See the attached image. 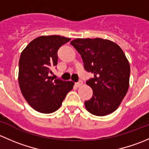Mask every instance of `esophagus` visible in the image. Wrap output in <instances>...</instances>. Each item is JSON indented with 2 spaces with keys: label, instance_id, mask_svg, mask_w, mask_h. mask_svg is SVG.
Listing matches in <instances>:
<instances>
[{
  "label": "esophagus",
  "instance_id": "34e87169",
  "mask_svg": "<svg viewBox=\"0 0 149 149\" xmlns=\"http://www.w3.org/2000/svg\"><path fill=\"white\" fill-rule=\"evenodd\" d=\"M82 84H83V81H79L78 83H76L75 85H76L77 87H79V86H81Z\"/></svg>",
  "mask_w": 149,
  "mask_h": 149
}]
</instances>
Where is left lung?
Wrapping results in <instances>:
<instances>
[{
    "mask_svg": "<svg viewBox=\"0 0 149 149\" xmlns=\"http://www.w3.org/2000/svg\"><path fill=\"white\" fill-rule=\"evenodd\" d=\"M83 60L84 68L94 73L86 81L93 90L85 107L91 114L105 116L115 112L129 87L130 68L118 44L102 38L76 39L70 42Z\"/></svg>",
    "mask_w": 149,
    "mask_h": 149,
    "instance_id": "obj_1",
    "label": "left lung"
}]
</instances>
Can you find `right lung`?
<instances>
[{
  "instance_id": "1",
  "label": "right lung",
  "mask_w": 149,
  "mask_h": 149,
  "mask_svg": "<svg viewBox=\"0 0 149 149\" xmlns=\"http://www.w3.org/2000/svg\"><path fill=\"white\" fill-rule=\"evenodd\" d=\"M70 40L60 35L40 36L33 40L19 58V84L29 104L41 113L54 112L61 107L74 83L49 76L58 63V49Z\"/></svg>"
}]
</instances>
